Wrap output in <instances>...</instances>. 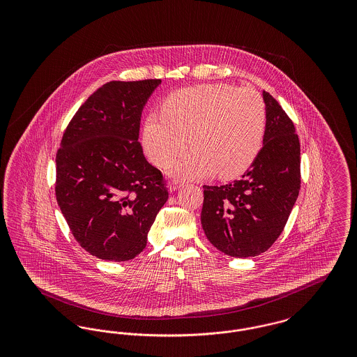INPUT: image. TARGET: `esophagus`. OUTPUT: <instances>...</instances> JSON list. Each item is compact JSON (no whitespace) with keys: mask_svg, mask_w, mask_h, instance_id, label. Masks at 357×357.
Segmentation results:
<instances>
[{"mask_svg":"<svg viewBox=\"0 0 357 357\" xmlns=\"http://www.w3.org/2000/svg\"><path fill=\"white\" fill-rule=\"evenodd\" d=\"M178 187H181V185L178 183V182H175V181H172L171 182L170 185H169V190H170L171 192H174Z\"/></svg>","mask_w":357,"mask_h":357,"instance_id":"esophagus-1","label":"esophagus"}]
</instances>
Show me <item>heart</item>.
<instances>
[{"label":"heart","instance_id":"obj_1","mask_svg":"<svg viewBox=\"0 0 357 357\" xmlns=\"http://www.w3.org/2000/svg\"><path fill=\"white\" fill-rule=\"evenodd\" d=\"M266 105L250 86L202 84L179 89L150 114L143 128V146L159 167H166L194 149L174 167L179 179H201L217 174L230 179L255 163L266 130ZM189 140L187 141L186 139Z\"/></svg>","mask_w":357,"mask_h":357}]
</instances>
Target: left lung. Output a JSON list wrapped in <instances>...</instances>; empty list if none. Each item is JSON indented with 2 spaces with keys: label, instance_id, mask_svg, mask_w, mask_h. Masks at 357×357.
Wrapping results in <instances>:
<instances>
[{
  "label": "left lung",
  "instance_id": "left-lung-1",
  "mask_svg": "<svg viewBox=\"0 0 357 357\" xmlns=\"http://www.w3.org/2000/svg\"><path fill=\"white\" fill-rule=\"evenodd\" d=\"M264 146L241 179L204 186L201 222L207 239L225 255L248 258L266 252L282 233L297 201L300 140L293 121L269 92Z\"/></svg>",
  "mask_w": 357,
  "mask_h": 357
}]
</instances>
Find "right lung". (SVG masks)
<instances>
[{
    "instance_id": "add662e5",
    "label": "right lung",
    "mask_w": 357,
    "mask_h": 357,
    "mask_svg": "<svg viewBox=\"0 0 357 357\" xmlns=\"http://www.w3.org/2000/svg\"><path fill=\"white\" fill-rule=\"evenodd\" d=\"M160 79L109 82L77 109L56 153V199L79 245L105 261L143 252L169 191L139 143L142 111Z\"/></svg>"
}]
</instances>
